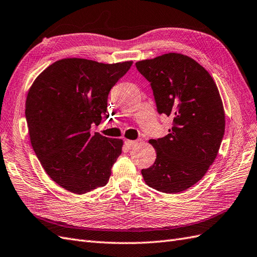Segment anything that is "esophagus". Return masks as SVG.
Listing matches in <instances>:
<instances>
[{
  "mask_svg": "<svg viewBox=\"0 0 257 257\" xmlns=\"http://www.w3.org/2000/svg\"><path fill=\"white\" fill-rule=\"evenodd\" d=\"M136 144H137V142H135V141H128V140L125 141V146L127 147V149H133L136 146Z\"/></svg>",
  "mask_w": 257,
  "mask_h": 257,
  "instance_id": "34e87169",
  "label": "esophagus"
}]
</instances>
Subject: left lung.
<instances>
[{
    "mask_svg": "<svg viewBox=\"0 0 257 257\" xmlns=\"http://www.w3.org/2000/svg\"><path fill=\"white\" fill-rule=\"evenodd\" d=\"M150 82L158 112L173 119L169 134L149 143L157 159L143 169L149 187L165 193L188 189L217 157L225 133V112L213 78L196 60L169 53L136 62Z\"/></svg>",
    "mask_w": 257,
    "mask_h": 257,
    "instance_id": "8db88e82",
    "label": "left lung"
}]
</instances>
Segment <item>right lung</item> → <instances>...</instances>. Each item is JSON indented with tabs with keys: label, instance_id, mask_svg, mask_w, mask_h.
<instances>
[{
	"label": "right lung",
	"instance_id": "right-lung-1",
	"mask_svg": "<svg viewBox=\"0 0 257 257\" xmlns=\"http://www.w3.org/2000/svg\"><path fill=\"white\" fill-rule=\"evenodd\" d=\"M132 64L65 58L47 67L28 92L32 148L47 175L64 189L83 195L108 183L123 142L92 135L91 126L106 115L110 89Z\"/></svg>",
	"mask_w": 257,
	"mask_h": 257
}]
</instances>
